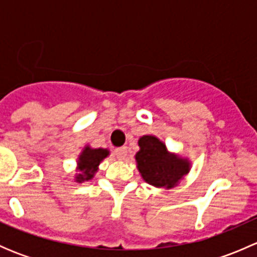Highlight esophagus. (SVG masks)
I'll return each mask as SVG.
<instances>
[{
	"label": "esophagus",
	"instance_id": "obj_1",
	"mask_svg": "<svg viewBox=\"0 0 257 257\" xmlns=\"http://www.w3.org/2000/svg\"><path fill=\"white\" fill-rule=\"evenodd\" d=\"M114 153H115V157L118 158L119 160H123V159H125V157H126V148L125 147L116 148V149L114 150Z\"/></svg>",
	"mask_w": 257,
	"mask_h": 257
}]
</instances>
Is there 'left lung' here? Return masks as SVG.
Returning a JSON list of instances; mask_svg holds the SVG:
<instances>
[{
    "instance_id": "obj_1",
    "label": "left lung",
    "mask_w": 257,
    "mask_h": 257,
    "mask_svg": "<svg viewBox=\"0 0 257 257\" xmlns=\"http://www.w3.org/2000/svg\"><path fill=\"white\" fill-rule=\"evenodd\" d=\"M137 168L145 183L160 189L177 186L191 169V160L169 152L167 145L155 136H143L138 141Z\"/></svg>"
}]
</instances>
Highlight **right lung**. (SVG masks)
<instances>
[{"label":"right lung","mask_w":257,"mask_h":257,"mask_svg":"<svg viewBox=\"0 0 257 257\" xmlns=\"http://www.w3.org/2000/svg\"><path fill=\"white\" fill-rule=\"evenodd\" d=\"M109 149L104 148H92L90 145H85L77 158V168L74 181L83 183V181L92 180L95 173L99 169V164L109 157Z\"/></svg>","instance_id":"obj_1"}]
</instances>
